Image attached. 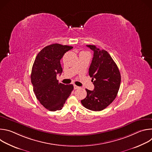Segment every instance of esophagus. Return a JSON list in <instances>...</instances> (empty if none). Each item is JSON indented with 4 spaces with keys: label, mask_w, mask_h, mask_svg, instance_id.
Returning <instances> with one entry per match:
<instances>
[{
    "label": "esophagus",
    "mask_w": 152,
    "mask_h": 152,
    "mask_svg": "<svg viewBox=\"0 0 152 152\" xmlns=\"http://www.w3.org/2000/svg\"><path fill=\"white\" fill-rule=\"evenodd\" d=\"M74 88H75V90H76V89H78V88H79V86H77V85H75L74 84Z\"/></svg>",
    "instance_id": "34e87169"
}]
</instances>
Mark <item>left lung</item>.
<instances>
[{
    "label": "left lung",
    "instance_id": "8db88e82",
    "mask_svg": "<svg viewBox=\"0 0 152 152\" xmlns=\"http://www.w3.org/2000/svg\"><path fill=\"white\" fill-rule=\"evenodd\" d=\"M93 50L89 75L94 85L93 91L86 89L87 96L81 100L82 105L94 111H102L109 106L117 97L121 75L115 62L108 52L94 45H86Z\"/></svg>",
    "mask_w": 152,
    "mask_h": 152
}]
</instances>
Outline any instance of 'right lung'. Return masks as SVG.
Returning <instances> with one entry per match:
<instances>
[{"label": "right lung", "mask_w": 152, "mask_h": 152, "mask_svg": "<svg viewBox=\"0 0 152 152\" xmlns=\"http://www.w3.org/2000/svg\"><path fill=\"white\" fill-rule=\"evenodd\" d=\"M72 46L53 44L43 48L33 64L31 79L34 92L40 103L50 111L62 110L73 90L72 84L59 83L58 74L62 72L60 60Z\"/></svg>", "instance_id": "right-lung-1"}]
</instances>
